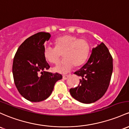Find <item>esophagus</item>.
Instances as JSON below:
<instances>
[{
	"mask_svg": "<svg viewBox=\"0 0 129 129\" xmlns=\"http://www.w3.org/2000/svg\"><path fill=\"white\" fill-rule=\"evenodd\" d=\"M69 77V75H63V76H62V78H63V80H67Z\"/></svg>",
	"mask_w": 129,
	"mask_h": 129,
	"instance_id": "esophagus-1",
	"label": "esophagus"
}]
</instances>
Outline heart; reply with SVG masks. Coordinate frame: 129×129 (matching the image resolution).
I'll use <instances>...</instances> for the list:
<instances>
[{"instance_id": "obj_1", "label": "heart", "mask_w": 129, "mask_h": 129, "mask_svg": "<svg viewBox=\"0 0 129 129\" xmlns=\"http://www.w3.org/2000/svg\"><path fill=\"white\" fill-rule=\"evenodd\" d=\"M55 48L46 46L44 57L52 63H57L62 54L63 59L53 67L54 72L66 73L74 67H79L85 63L90 53V45L86 40L79 39L73 35L65 34L56 38Z\"/></svg>"}]
</instances>
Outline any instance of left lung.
<instances>
[{
    "label": "left lung",
    "instance_id": "1",
    "mask_svg": "<svg viewBox=\"0 0 129 129\" xmlns=\"http://www.w3.org/2000/svg\"><path fill=\"white\" fill-rule=\"evenodd\" d=\"M113 72V58L104 43L92 49L88 60L74 74L80 76V84L70 89L72 97L83 104L98 100L108 89Z\"/></svg>",
    "mask_w": 129,
    "mask_h": 129
}]
</instances>
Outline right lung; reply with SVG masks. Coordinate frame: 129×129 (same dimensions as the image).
I'll return each mask as SVG.
<instances>
[{
    "label": "right lung",
    "instance_id": "obj_1",
    "mask_svg": "<svg viewBox=\"0 0 129 129\" xmlns=\"http://www.w3.org/2000/svg\"><path fill=\"white\" fill-rule=\"evenodd\" d=\"M50 34L41 32L27 38L18 48L13 62L15 86L24 98L32 102L43 101L50 96L57 81L62 76L46 72L49 64L44 57V43Z\"/></svg>",
    "mask_w": 129,
    "mask_h": 129
}]
</instances>
